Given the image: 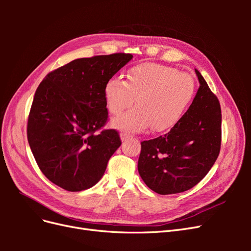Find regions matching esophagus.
<instances>
[{
    "label": "esophagus",
    "instance_id": "obj_1",
    "mask_svg": "<svg viewBox=\"0 0 251 251\" xmlns=\"http://www.w3.org/2000/svg\"><path fill=\"white\" fill-rule=\"evenodd\" d=\"M132 137H133V136H132L131 134L126 133V132H121V133H120V138H121V140H123V141L130 139V138H132Z\"/></svg>",
    "mask_w": 251,
    "mask_h": 251
}]
</instances>
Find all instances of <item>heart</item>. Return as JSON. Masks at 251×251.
<instances>
[{
    "label": "heart",
    "mask_w": 251,
    "mask_h": 251,
    "mask_svg": "<svg viewBox=\"0 0 251 251\" xmlns=\"http://www.w3.org/2000/svg\"><path fill=\"white\" fill-rule=\"evenodd\" d=\"M197 92L196 79L176 68L140 64L126 74V80L111 78L104 86V100L111 114L120 115L134 103L137 107L114 121L121 130L139 132L153 126L156 132L174 127L184 116Z\"/></svg>",
    "instance_id": "1"
}]
</instances>
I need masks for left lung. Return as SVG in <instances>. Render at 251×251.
Returning a JSON list of instances; mask_svg holds the SVG:
<instances>
[{"label": "left lung", "instance_id": "left-lung-1", "mask_svg": "<svg viewBox=\"0 0 251 251\" xmlns=\"http://www.w3.org/2000/svg\"><path fill=\"white\" fill-rule=\"evenodd\" d=\"M196 74L200 88L184 116L169 133L141 142L138 172L157 194H178L198 184L221 149V105L200 72Z\"/></svg>", "mask_w": 251, "mask_h": 251}]
</instances>
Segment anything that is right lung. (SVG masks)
Segmentation results:
<instances>
[{"instance_id":"add662e5","label":"right lung","mask_w":251,"mask_h":251,"mask_svg":"<svg viewBox=\"0 0 251 251\" xmlns=\"http://www.w3.org/2000/svg\"><path fill=\"white\" fill-rule=\"evenodd\" d=\"M133 55L78 58L49 72L29 112L27 138L42 173L68 192L85 191L103 176L120 147L108 123L104 86Z\"/></svg>"}]
</instances>
